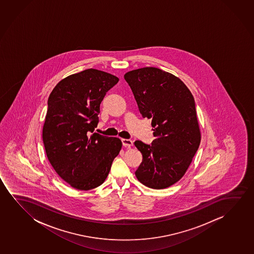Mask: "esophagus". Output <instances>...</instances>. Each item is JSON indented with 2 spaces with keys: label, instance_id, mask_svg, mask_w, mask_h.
<instances>
[{
  "label": "esophagus",
  "instance_id": "esophagus-1",
  "mask_svg": "<svg viewBox=\"0 0 254 254\" xmlns=\"http://www.w3.org/2000/svg\"><path fill=\"white\" fill-rule=\"evenodd\" d=\"M122 145L124 146H130L132 145V140L129 139H122Z\"/></svg>",
  "mask_w": 254,
  "mask_h": 254
}]
</instances>
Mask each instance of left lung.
Instances as JSON below:
<instances>
[{
  "instance_id": "1",
  "label": "left lung",
  "mask_w": 254,
  "mask_h": 254,
  "mask_svg": "<svg viewBox=\"0 0 254 254\" xmlns=\"http://www.w3.org/2000/svg\"><path fill=\"white\" fill-rule=\"evenodd\" d=\"M143 118L152 120L151 145L134 146L142 153L135 175L143 185L163 189L180 181L200 143L195 101L188 87L157 67L132 70L124 75Z\"/></svg>"
}]
</instances>
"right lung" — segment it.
Returning a JSON list of instances; mask_svg holds the SVG:
<instances>
[{
    "label": "right lung",
    "mask_w": 254,
    "mask_h": 254,
    "mask_svg": "<svg viewBox=\"0 0 254 254\" xmlns=\"http://www.w3.org/2000/svg\"><path fill=\"white\" fill-rule=\"evenodd\" d=\"M117 77L84 70L56 85L48 100L42 139L49 162L60 177L79 190L104 182L122 140L94 132L100 106Z\"/></svg>",
    "instance_id": "add662e5"
}]
</instances>
